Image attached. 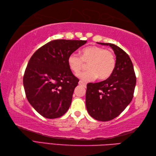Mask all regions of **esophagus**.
Here are the masks:
<instances>
[{
	"mask_svg": "<svg viewBox=\"0 0 156 156\" xmlns=\"http://www.w3.org/2000/svg\"><path fill=\"white\" fill-rule=\"evenodd\" d=\"M78 84L79 85H81V86H82V87H86V86H87L86 83H84V82H83L81 81V80H80V81L78 82Z\"/></svg>",
	"mask_w": 156,
	"mask_h": 156,
	"instance_id": "esophagus-1",
	"label": "esophagus"
}]
</instances>
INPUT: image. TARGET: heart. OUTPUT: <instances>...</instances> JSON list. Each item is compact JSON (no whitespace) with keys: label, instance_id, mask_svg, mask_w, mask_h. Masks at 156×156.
I'll return each instance as SVG.
<instances>
[{"label":"heart","instance_id":"heart-1","mask_svg":"<svg viewBox=\"0 0 156 156\" xmlns=\"http://www.w3.org/2000/svg\"><path fill=\"white\" fill-rule=\"evenodd\" d=\"M80 56L72 54L68 58V65L70 70L75 74L88 64V70L78 74V78L82 81H92L98 78L105 80L113 72L116 60L112 52L106 50L98 46L92 45L84 48L80 51Z\"/></svg>","mask_w":156,"mask_h":156}]
</instances>
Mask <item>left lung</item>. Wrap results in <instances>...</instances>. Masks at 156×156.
Instances as JSON below:
<instances>
[{"label":"left lung","mask_w":156,"mask_h":156,"mask_svg":"<svg viewBox=\"0 0 156 156\" xmlns=\"http://www.w3.org/2000/svg\"><path fill=\"white\" fill-rule=\"evenodd\" d=\"M110 46L116 56L112 74L107 80L98 83H88L86 92V106L92 118L100 121H111L118 117L133 97L136 77L129 56L117 45Z\"/></svg>","instance_id":"obj_1"}]
</instances>
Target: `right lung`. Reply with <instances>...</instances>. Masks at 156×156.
Wrapping results in <instances>:
<instances>
[{"label":"right lung","instance_id":"add662e5","mask_svg":"<svg viewBox=\"0 0 156 156\" xmlns=\"http://www.w3.org/2000/svg\"><path fill=\"white\" fill-rule=\"evenodd\" d=\"M87 42L53 40L37 49L29 59L23 86L29 102L43 117H60L70 107L79 80L69 68L68 58Z\"/></svg>","mask_w":156,"mask_h":156}]
</instances>
